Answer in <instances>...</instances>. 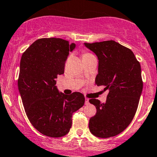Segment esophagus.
Masks as SVG:
<instances>
[{"instance_id": "1", "label": "esophagus", "mask_w": 157, "mask_h": 157, "mask_svg": "<svg viewBox=\"0 0 157 157\" xmlns=\"http://www.w3.org/2000/svg\"><path fill=\"white\" fill-rule=\"evenodd\" d=\"M88 103H89V99H88V98H85V104L88 105Z\"/></svg>"}]
</instances>
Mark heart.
I'll use <instances>...</instances> for the list:
<instances>
[{"label":"heart","mask_w":157,"mask_h":157,"mask_svg":"<svg viewBox=\"0 0 157 157\" xmlns=\"http://www.w3.org/2000/svg\"><path fill=\"white\" fill-rule=\"evenodd\" d=\"M89 55H91V54H90V53H84V54H83V56H89Z\"/></svg>","instance_id":"b5f03b06"}]
</instances>
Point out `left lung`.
<instances>
[{
    "mask_svg": "<svg viewBox=\"0 0 157 157\" xmlns=\"http://www.w3.org/2000/svg\"><path fill=\"white\" fill-rule=\"evenodd\" d=\"M85 45L99 59L95 84L109 90L105 103L89 100L97 109L89 130L98 138L116 136L128 126L138 109L143 89L140 63L129 48L113 40Z\"/></svg>",
    "mask_w": 157,
    "mask_h": 157,
    "instance_id": "1",
    "label": "left lung"
}]
</instances>
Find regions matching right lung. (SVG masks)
Here are the masks:
<instances>
[{
    "mask_svg": "<svg viewBox=\"0 0 157 157\" xmlns=\"http://www.w3.org/2000/svg\"><path fill=\"white\" fill-rule=\"evenodd\" d=\"M74 43L56 38L36 40L22 55L18 88L25 112L32 125L51 138L66 135L74 112L85 103L80 92L59 93L55 85L64 73L65 63Z\"/></svg>",
    "mask_w": 157,
    "mask_h": 157,
    "instance_id": "1",
    "label": "right lung"
}]
</instances>
